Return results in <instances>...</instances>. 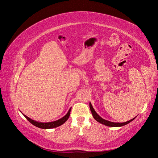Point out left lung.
Returning <instances> with one entry per match:
<instances>
[{"instance_id":"obj_1","label":"left lung","mask_w":158,"mask_h":158,"mask_svg":"<svg viewBox=\"0 0 158 158\" xmlns=\"http://www.w3.org/2000/svg\"><path fill=\"white\" fill-rule=\"evenodd\" d=\"M89 107H90V110H91V112H92V115L94 117V118L98 122L102 123V124H103V125H106V126H108V127H122V126H124L125 125H127L128 123H131V121H132L135 118H133L132 119H131V120L128 121L127 122H125V123H113V122H111V121H107V120H105V119L102 118L101 117H99L98 114H97V113L95 111V110L94 109L92 104H91V103H89Z\"/></svg>"}]
</instances>
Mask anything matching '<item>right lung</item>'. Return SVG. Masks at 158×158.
I'll return each mask as SVG.
<instances>
[{
	"label": "right lung",
	"mask_w": 158,
	"mask_h": 158,
	"mask_svg": "<svg viewBox=\"0 0 158 158\" xmlns=\"http://www.w3.org/2000/svg\"><path fill=\"white\" fill-rule=\"evenodd\" d=\"M70 111H71V108L69 109V112L67 113V114H66L64 117H63V118H61L59 120H57L56 121H53V122H50V123H40V122H37L35 121H33L32 119H31L30 118L27 117V116H26L25 114H23L24 117L29 121L32 125H33L34 126L40 128H44V129H47V128H56L59 126H60L61 125H63V123H64L67 119L69 118L70 114Z\"/></svg>",
	"instance_id": "obj_1"
}]
</instances>
